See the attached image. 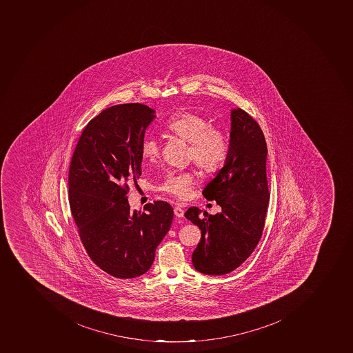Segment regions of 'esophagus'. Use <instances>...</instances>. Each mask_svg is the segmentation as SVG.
<instances>
[{
    "instance_id": "34e87169",
    "label": "esophagus",
    "mask_w": 353,
    "mask_h": 353,
    "mask_svg": "<svg viewBox=\"0 0 353 353\" xmlns=\"http://www.w3.org/2000/svg\"><path fill=\"white\" fill-rule=\"evenodd\" d=\"M174 216H178V218H183L184 216V210L182 208L175 207L174 208Z\"/></svg>"
}]
</instances>
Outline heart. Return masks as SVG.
<instances>
[{
	"label": "heart",
	"mask_w": 353,
	"mask_h": 353,
	"mask_svg": "<svg viewBox=\"0 0 353 353\" xmlns=\"http://www.w3.org/2000/svg\"><path fill=\"white\" fill-rule=\"evenodd\" d=\"M165 130L189 143V157L203 172H214L223 163L227 157L225 135L218 128H210L202 116L191 112L175 114L166 123ZM141 152L144 160L153 163L160 157V146L154 139H145ZM192 185L190 173H169L157 190L178 200H187Z\"/></svg>",
	"instance_id": "1"
}]
</instances>
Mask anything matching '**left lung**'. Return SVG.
I'll list each match as a JSON object with an SVG mask.
<instances>
[{
	"mask_svg": "<svg viewBox=\"0 0 353 353\" xmlns=\"http://www.w3.org/2000/svg\"><path fill=\"white\" fill-rule=\"evenodd\" d=\"M225 164L202 191L207 200L221 207V212L202 214L191 207L184 214L201 230L192 264L205 275L230 273L252 255L261 240L270 202L264 133L241 108L231 110Z\"/></svg>",
	"mask_w": 353,
	"mask_h": 353,
	"instance_id": "1",
	"label": "left lung"
}]
</instances>
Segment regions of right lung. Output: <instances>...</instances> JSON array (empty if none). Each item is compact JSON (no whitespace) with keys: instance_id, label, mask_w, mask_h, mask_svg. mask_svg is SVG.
Returning <instances> with one entry per match:
<instances>
[{"instance_id":"obj_1","label":"right lung","mask_w":353,"mask_h":353,"mask_svg":"<svg viewBox=\"0 0 353 353\" xmlns=\"http://www.w3.org/2000/svg\"><path fill=\"white\" fill-rule=\"evenodd\" d=\"M155 110L121 104L103 110L79 137L69 168V203L89 257L116 279L145 274L168 234L173 209L168 202L130 210V181L142 174V143Z\"/></svg>"}]
</instances>
